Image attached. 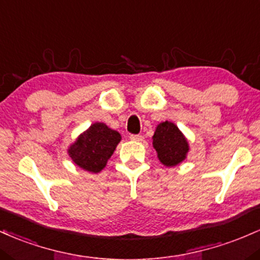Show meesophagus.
<instances>
[{
	"instance_id": "esophagus-1",
	"label": "esophagus",
	"mask_w": 260,
	"mask_h": 260,
	"mask_svg": "<svg viewBox=\"0 0 260 260\" xmlns=\"http://www.w3.org/2000/svg\"><path fill=\"white\" fill-rule=\"evenodd\" d=\"M130 140H133V141H142V140H144V136L142 135H130Z\"/></svg>"
}]
</instances>
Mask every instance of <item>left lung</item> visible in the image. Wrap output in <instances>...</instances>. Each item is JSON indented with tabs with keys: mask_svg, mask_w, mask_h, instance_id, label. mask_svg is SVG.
<instances>
[{
	"mask_svg": "<svg viewBox=\"0 0 260 260\" xmlns=\"http://www.w3.org/2000/svg\"><path fill=\"white\" fill-rule=\"evenodd\" d=\"M152 139L154 150L165 166L173 167L185 158L189 150L188 142L173 122H161Z\"/></svg>",
	"mask_w": 260,
	"mask_h": 260,
	"instance_id": "left-lung-1",
	"label": "left lung"
}]
</instances>
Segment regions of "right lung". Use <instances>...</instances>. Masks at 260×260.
I'll use <instances>...</instances> for the list:
<instances>
[{
	"mask_svg": "<svg viewBox=\"0 0 260 260\" xmlns=\"http://www.w3.org/2000/svg\"><path fill=\"white\" fill-rule=\"evenodd\" d=\"M121 136L103 122H95L70 146L69 154L76 165L93 173L106 167Z\"/></svg>",
	"mask_w": 260,
	"mask_h": 260,
	"instance_id": "add662e5",
	"label": "right lung"
}]
</instances>
